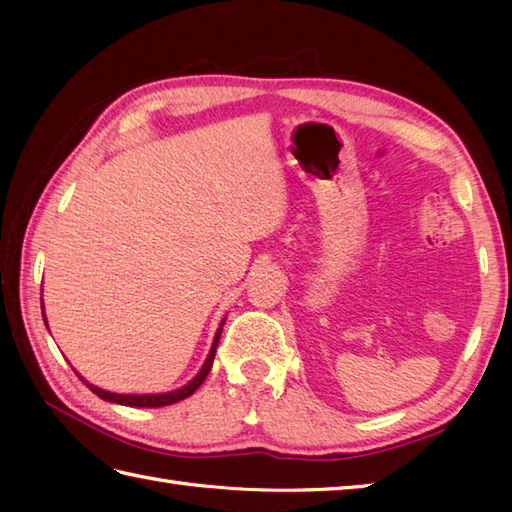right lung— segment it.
<instances>
[{
    "label": "right lung",
    "instance_id": "obj_1",
    "mask_svg": "<svg viewBox=\"0 0 512 512\" xmlns=\"http://www.w3.org/2000/svg\"><path fill=\"white\" fill-rule=\"evenodd\" d=\"M41 310H43V306H41ZM43 321H46V314H43ZM224 321L226 319H222L220 328H217V332L213 336L211 352H209V356H206V361H204L200 372L195 374L187 385H182V387L173 389V391H165V394H116V391H107V389H101V387L88 383V380H85L79 372H76V376H79L83 383L92 389V394H96V396L107 400V402H116V405H125V407H167V405H173V402H180L184 398H189L193 391L204 383V378L209 376L211 367H213V358H215V347H217V343H220V334H222Z\"/></svg>",
    "mask_w": 512,
    "mask_h": 512
}]
</instances>
